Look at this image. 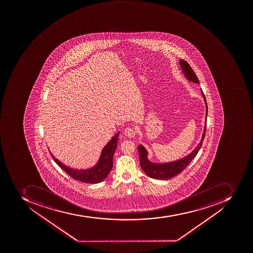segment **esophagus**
<instances>
[{
    "instance_id": "esophagus-1",
    "label": "esophagus",
    "mask_w": 253,
    "mask_h": 253,
    "mask_svg": "<svg viewBox=\"0 0 253 253\" xmlns=\"http://www.w3.org/2000/svg\"><path fill=\"white\" fill-rule=\"evenodd\" d=\"M124 133H125V135L127 136V137L134 138L135 135V131L133 127H127L125 129Z\"/></svg>"
}]
</instances>
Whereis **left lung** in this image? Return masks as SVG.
Returning <instances> with one entry per match:
<instances>
[{
    "mask_svg": "<svg viewBox=\"0 0 253 253\" xmlns=\"http://www.w3.org/2000/svg\"><path fill=\"white\" fill-rule=\"evenodd\" d=\"M180 65L183 73L186 77L187 80L190 82L196 83L199 84L200 83H199L198 78L196 77V73H194V71L192 70L189 64L184 60H180ZM201 93H202L206 104V122L205 126H204V133H203L202 139L200 140L198 146L189 155L184 157L182 159L173 161V162H169V163H155L151 162L147 158L148 152L145 147L141 144L138 146L140 167L146 174L151 178L157 179V180H168V179L176 176L188 167V164L191 163V161L194 159L197 155V153L200 151L204 137H205L206 130H207V116H208V104H207L205 95H204L202 90H201Z\"/></svg>",
    "mask_w": 253,
    "mask_h": 253,
    "instance_id": "1",
    "label": "left lung"
}]
</instances>
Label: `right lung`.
Here are the masks:
<instances>
[{
	"instance_id": "add662e5",
	"label": "right lung",
	"mask_w": 253,
	"mask_h": 253,
	"mask_svg": "<svg viewBox=\"0 0 253 253\" xmlns=\"http://www.w3.org/2000/svg\"><path fill=\"white\" fill-rule=\"evenodd\" d=\"M120 131L114 135V137L108 142L101 153L100 158L97 164L94 167L86 169H77L71 168L63 164L61 162L56 159L50 153L55 163L62 169L72 178L86 184H97L102 182L104 179L110 173L113 167V158L117 147H118V135Z\"/></svg>"
}]
</instances>
